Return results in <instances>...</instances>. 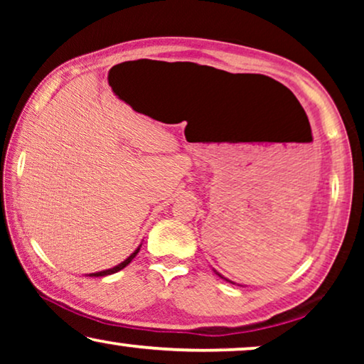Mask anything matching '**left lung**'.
<instances>
[{
  "label": "left lung",
  "instance_id": "left-lung-1",
  "mask_svg": "<svg viewBox=\"0 0 364 364\" xmlns=\"http://www.w3.org/2000/svg\"><path fill=\"white\" fill-rule=\"evenodd\" d=\"M213 272H215V270H213ZM215 273H217V275H218V277H220V278H223V280H227V278H225V277H222V275H220V273H218V272H215ZM227 282H230V280H227ZM230 283H233V282H230Z\"/></svg>",
  "mask_w": 364,
  "mask_h": 364
}]
</instances>
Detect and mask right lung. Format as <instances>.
I'll list each match as a JSON object with an SVG mask.
<instances>
[{
    "instance_id": "obj_1",
    "label": "right lung",
    "mask_w": 364,
    "mask_h": 364,
    "mask_svg": "<svg viewBox=\"0 0 364 364\" xmlns=\"http://www.w3.org/2000/svg\"><path fill=\"white\" fill-rule=\"evenodd\" d=\"M139 250H141V245H139L136 250H134V253H131V255H129L126 260H124L122 263H119V265H116V267H112V268H109V270H102V272H96V273H89V277H106V275H112V273H116V272H119V270H122L124 267H127L129 263H131L132 260H134V257L137 255L139 253Z\"/></svg>"
}]
</instances>
